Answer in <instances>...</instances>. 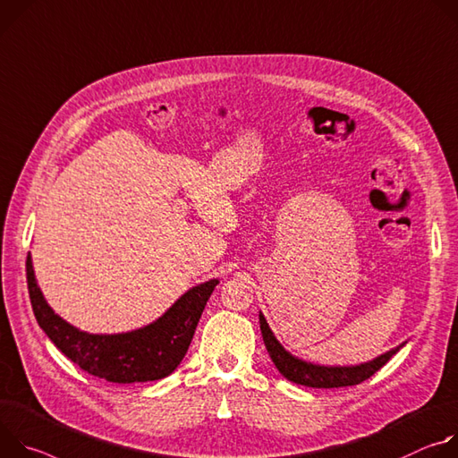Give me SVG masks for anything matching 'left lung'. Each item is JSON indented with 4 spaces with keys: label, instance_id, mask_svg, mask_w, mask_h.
Wrapping results in <instances>:
<instances>
[{
    "label": "left lung",
    "instance_id": "obj_1",
    "mask_svg": "<svg viewBox=\"0 0 458 458\" xmlns=\"http://www.w3.org/2000/svg\"><path fill=\"white\" fill-rule=\"evenodd\" d=\"M260 318V331L264 336V344L266 349L269 352V357L273 360V364L276 366V369L291 382L300 384V386H308V387H345V386H357L364 380H368L371 375H375L382 366H386L393 354H396L405 344L402 342L400 345L386 351L384 354H378L377 359L364 362V364H357V366H320V364H313L303 359H298L296 354H293L291 351H287L280 340L275 336V333L271 331L266 317L259 315Z\"/></svg>",
    "mask_w": 458,
    "mask_h": 458
}]
</instances>
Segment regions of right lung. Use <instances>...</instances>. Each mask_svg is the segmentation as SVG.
I'll return each instance as SVG.
<instances>
[{
	"label": "right lung",
	"instance_id": "add662e5",
	"mask_svg": "<svg viewBox=\"0 0 458 458\" xmlns=\"http://www.w3.org/2000/svg\"><path fill=\"white\" fill-rule=\"evenodd\" d=\"M218 278L185 291L155 322L125 333H87L64 320L45 300L27 257V284L34 317L45 335L67 359L89 375L114 384L160 380L183 360L203 308Z\"/></svg>",
	"mask_w": 458,
	"mask_h": 458
}]
</instances>
